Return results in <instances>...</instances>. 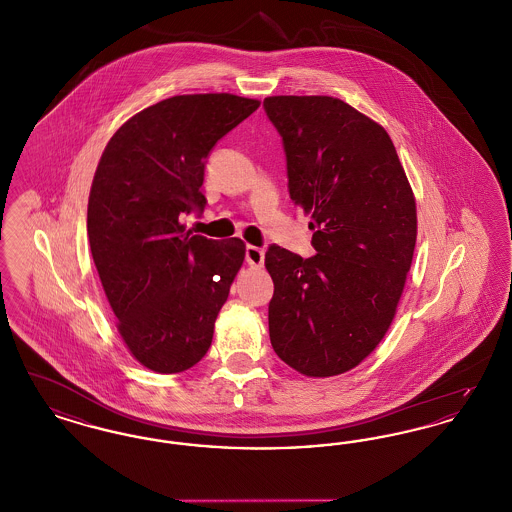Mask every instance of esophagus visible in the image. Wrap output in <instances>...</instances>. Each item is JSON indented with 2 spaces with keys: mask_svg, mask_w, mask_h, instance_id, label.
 I'll return each mask as SVG.
<instances>
[{
  "mask_svg": "<svg viewBox=\"0 0 512 512\" xmlns=\"http://www.w3.org/2000/svg\"><path fill=\"white\" fill-rule=\"evenodd\" d=\"M245 261H247L249 267H263V263H265V249L255 247V245H247L245 247Z\"/></svg>",
  "mask_w": 512,
  "mask_h": 512,
  "instance_id": "1",
  "label": "esophagus"
}]
</instances>
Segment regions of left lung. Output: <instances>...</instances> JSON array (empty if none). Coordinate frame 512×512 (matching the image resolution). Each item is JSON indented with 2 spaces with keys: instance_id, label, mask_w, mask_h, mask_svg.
I'll return each mask as SVG.
<instances>
[{
  "instance_id": "obj_1",
  "label": "left lung",
  "mask_w": 512,
  "mask_h": 512,
  "mask_svg": "<svg viewBox=\"0 0 512 512\" xmlns=\"http://www.w3.org/2000/svg\"><path fill=\"white\" fill-rule=\"evenodd\" d=\"M288 188L311 217L317 255L270 245L268 332L276 355L309 378L338 376L384 340L416 244V201L386 128L330 96H270Z\"/></svg>"
}]
</instances>
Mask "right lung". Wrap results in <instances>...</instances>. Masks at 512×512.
<instances>
[{"instance_id":"add662e5","label":"right lung","mask_w":512,"mask_h":512,"mask_svg":"<svg viewBox=\"0 0 512 512\" xmlns=\"http://www.w3.org/2000/svg\"><path fill=\"white\" fill-rule=\"evenodd\" d=\"M259 99L188 94L136 113L101 153L88 197V238L117 330L153 372L197 365L244 265L245 244L207 240L180 222L203 209L205 159Z\"/></svg>"}]
</instances>
